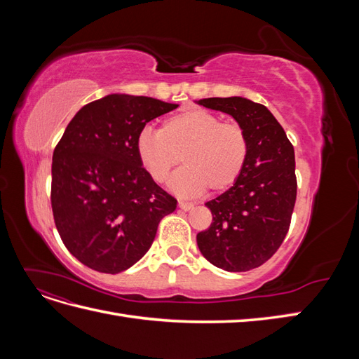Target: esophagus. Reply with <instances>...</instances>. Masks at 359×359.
Segmentation results:
<instances>
[{
    "instance_id": "esophagus-1",
    "label": "esophagus",
    "mask_w": 359,
    "mask_h": 359,
    "mask_svg": "<svg viewBox=\"0 0 359 359\" xmlns=\"http://www.w3.org/2000/svg\"><path fill=\"white\" fill-rule=\"evenodd\" d=\"M178 206L182 210V211H190L194 208V205L190 203V202H184V201H180L178 202Z\"/></svg>"
}]
</instances>
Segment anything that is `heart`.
I'll return each instance as SVG.
<instances>
[{"mask_svg":"<svg viewBox=\"0 0 359 359\" xmlns=\"http://www.w3.org/2000/svg\"><path fill=\"white\" fill-rule=\"evenodd\" d=\"M136 154L149 178L166 182L180 158L186 163L172 180L181 194L229 189L241 177L248 158V137L236 123L190 109L163 121L158 132L144 128L136 137Z\"/></svg>","mask_w":359,"mask_h":359,"instance_id":"b5f03b06","label":"heart"}]
</instances>
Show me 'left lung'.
Segmentation results:
<instances>
[{
    "mask_svg": "<svg viewBox=\"0 0 359 359\" xmlns=\"http://www.w3.org/2000/svg\"><path fill=\"white\" fill-rule=\"evenodd\" d=\"M198 104L233 116L248 137L241 177L206 202L212 223L198 233L203 257L229 273L257 268L283 243L297 201L295 151L274 115L244 97H211Z\"/></svg>",
    "mask_w": 359,
    "mask_h": 359,
    "instance_id": "obj_1",
    "label": "left lung"
}]
</instances>
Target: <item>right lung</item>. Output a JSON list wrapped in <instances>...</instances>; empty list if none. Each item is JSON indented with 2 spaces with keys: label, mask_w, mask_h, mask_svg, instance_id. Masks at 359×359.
Segmentation results:
<instances>
[{
  "label": "right lung",
  "mask_w": 359,
  "mask_h": 359,
  "mask_svg": "<svg viewBox=\"0 0 359 359\" xmlns=\"http://www.w3.org/2000/svg\"><path fill=\"white\" fill-rule=\"evenodd\" d=\"M178 104L109 94L73 116L53 151L50 203L69 252L88 268L118 274L153 244L172 198L149 178L136 154L147 123Z\"/></svg>",
  "instance_id": "1"
}]
</instances>
